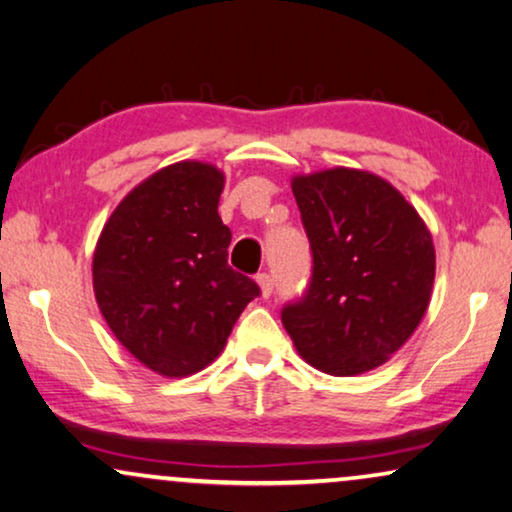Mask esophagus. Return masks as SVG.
Returning <instances> with one entry per match:
<instances>
[{
  "mask_svg": "<svg viewBox=\"0 0 512 512\" xmlns=\"http://www.w3.org/2000/svg\"><path fill=\"white\" fill-rule=\"evenodd\" d=\"M256 282H258V289H261V296L270 298L272 289H275V282H272V277L268 275V272H261V275L256 277Z\"/></svg>",
  "mask_w": 512,
  "mask_h": 512,
  "instance_id": "1",
  "label": "esophagus"
}]
</instances>
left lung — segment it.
<instances>
[{
    "mask_svg": "<svg viewBox=\"0 0 512 512\" xmlns=\"http://www.w3.org/2000/svg\"><path fill=\"white\" fill-rule=\"evenodd\" d=\"M312 247L307 296L282 324L321 373L352 377L391 359L422 324L436 277L433 237L403 193L368 170L291 179Z\"/></svg>",
    "mask_w": 512,
    "mask_h": 512,
    "instance_id": "left-lung-1",
    "label": "left lung"
}]
</instances>
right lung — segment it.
Here are the masks:
<instances>
[{"label":"right lung","mask_w":512,"mask_h":512,"mask_svg":"<svg viewBox=\"0 0 512 512\" xmlns=\"http://www.w3.org/2000/svg\"><path fill=\"white\" fill-rule=\"evenodd\" d=\"M223 186L212 163L167 165L118 202L97 237V307L116 340L163 377L207 368L258 296L254 279L228 265Z\"/></svg>","instance_id":"add662e5"}]
</instances>
